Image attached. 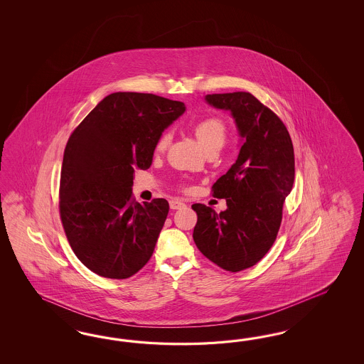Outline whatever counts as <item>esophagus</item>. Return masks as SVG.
Returning <instances> with one entry per match:
<instances>
[{
    "label": "esophagus",
    "instance_id": "obj_1",
    "mask_svg": "<svg viewBox=\"0 0 364 364\" xmlns=\"http://www.w3.org/2000/svg\"><path fill=\"white\" fill-rule=\"evenodd\" d=\"M169 207H171V210H180V208H184L186 204L183 201H180V200H171L169 201Z\"/></svg>",
    "mask_w": 364,
    "mask_h": 364
}]
</instances>
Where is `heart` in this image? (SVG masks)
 Wrapping results in <instances>:
<instances>
[{"label":"heart","mask_w":364,"mask_h":364,"mask_svg":"<svg viewBox=\"0 0 364 364\" xmlns=\"http://www.w3.org/2000/svg\"><path fill=\"white\" fill-rule=\"evenodd\" d=\"M193 131L200 144L204 146V149H208L213 145H223L227 139V124L218 116H210L196 122L193 127ZM171 141H172V131L166 129L164 132L160 133V136L154 143V152L163 154L169 146Z\"/></svg>","instance_id":"1"}]
</instances>
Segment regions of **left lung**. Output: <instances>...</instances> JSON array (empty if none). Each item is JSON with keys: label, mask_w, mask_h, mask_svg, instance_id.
Returning a JSON list of instances; mask_svg holds the SVG:
<instances>
[{"label": "left lung", "mask_w": 364, "mask_h": 364, "mask_svg": "<svg viewBox=\"0 0 364 364\" xmlns=\"http://www.w3.org/2000/svg\"><path fill=\"white\" fill-rule=\"evenodd\" d=\"M205 100L231 110L244 144L236 163L212 186V196L225 198L227 210L192 205L198 213L193 240L212 263L239 272L259 263L275 242L295 178L294 145L284 122L254 95L215 93Z\"/></svg>", "instance_id": "left-lung-1"}]
</instances>
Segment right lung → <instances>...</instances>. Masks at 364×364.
I'll list each match as a JSON object with an SVG mask.
<instances>
[{
	"instance_id": "right-lung-1",
	"label": "right lung",
	"mask_w": 364,
	"mask_h": 364,
	"mask_svg": "<svg viewBox=\"0 0 364 364\" xmlns=\"http://www.w3.org/2000/svg\"><path fill=\"white\" fill-rule=\"evenodd\" d=\"M186 107L152 93L107 96L72 132L63 159L60 218L78 260L96 275L128 279L154 254L166 198L136 203L133 172L152 164L154 143Z\"/></svg>"
}]
</instances>
